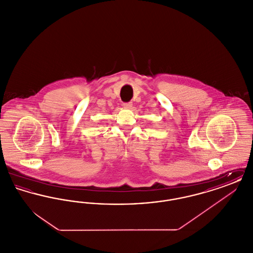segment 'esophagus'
I'll use <instances>...</instances> for the list:
<instances>
[{"instance_id": "1", "label": "esophagus", "mask_w": 253, "mask_h": 253, "mask_svg": "<svg viewBox=\"0 0 253 253\" xmlns=\"http://www.w3.org/2000/svg\"><path fill=\"white\" fill-rule=\"evenodd\" d=\"M123 108L125 109H131L132 108V102H126V103H123Z\"/></svg>"}]
</instances>
